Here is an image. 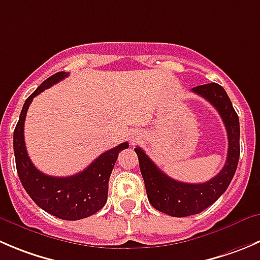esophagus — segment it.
Segmentation results:
<instances>
[{"label": "esophagus", "mask_w": 260, "mask_h": 260, "mask_svg": "<svg viewBox=\"0 0 260 260\" xmlns=\"http://www.w3.org/2000/svg\"><path fill=\"white\" fill-rule=\"evenodd\" d=\"M137 137H138V135H132V136H131V140H132V141H135L136 138H137Z\"/></svg>", "instance_id": "esophagus-1"}]
</instances>
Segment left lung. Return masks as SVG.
Returning a JSON list of instances; mask_svg holds the SVG:
<instances>
[{"instance_id": "obj_1", "label": "left lung", "mask_w": 260, "mask_h": 260, "mask_svg": "<svg viewBox=\"0 0 260 260\" xmlns=\"http://www.w3.org/2000/svg\"><path fill=\"white\" fill-rule=\"evenodd\" d=\"M191 91L205 98L216 108L226 127L229 150L226 162L220 173L205 183H181L162 173L142 148H135L148 201L153 208L173 217L197 215L215 203L230 185L240 156L239 117L225 89L216 82H211L193 87Z\"/></svg>"}]
</instances>
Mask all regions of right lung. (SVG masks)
Here are the masks:
<instances>
[{
  "instance_id": "obj_1",
  "label": "right lung",
  "mask_w": 260,
  "mask_h": 260,
  "mask_svg": "<svg viewBox=\"0 0 260 260\" xmlns=\"http://www.w3.org/2000/svg\"><path fill=\"white\" fill-rule=\"evenodd\" d=\"M69 76L57 72L45 80L26 100L14 131V152L17 174L30 198L42 210L58 218L76 221L102 210L108 200V183L118 153L128 148V142L102 153L85 170L72 176H49L38 170L27 156L24 140V123L32 99L45 89Z\"/></svg>"
}]
</instances>
